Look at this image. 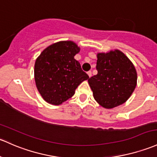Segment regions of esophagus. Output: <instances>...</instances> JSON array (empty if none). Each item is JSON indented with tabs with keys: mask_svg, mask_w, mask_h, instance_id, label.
<instances>
[{
	"mask_svg": "<svg viewBox=\"0 0 157 157\" xmlns=\"http://www.w3.org/2000/svg\"><path fill=\"white\" fill-rule=\"evenodd\" d=\"M87 74H88L89 77H92V71H90L87 72Z\"/></svg>",
	"mask_w": 157,
	"mask_h": 157,
	"instance_id": "34e87169",
	"label": "esophagus"
}]
</instances>
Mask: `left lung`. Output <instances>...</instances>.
Listing matches in <instances>:
<instances>
[{
  "mask_svg": "<svg viewBox=\"0 0 157 157\" xmlns=\"http://www.w3.org/2000/svg\"><path fill=\"white\" fill-rule=\"evenodd\" d=\"M98 74L88 80L95 101L105 108H113L128 99L137 83L133 64L120 50L97 55Z\"/></svg>",
  "mask_w": 157,
  "mask_h": 157,
  "instance_id": "8db88e82",
  "label": "left lung"
}]
</instances>
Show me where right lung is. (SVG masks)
Instances as JSON below:
<instances>
[{"label": "right lung", "instance_id": "1", "mask_svg": "<svg viewBox=\"0 0 157 157\" xmlns=\"http://www.w3.org/2000/svg\"><path fill=\"white\" fill-rule=\"evenodd\" d=\"M80 48L72 41H60L47 47L34 65V79L40 94L55 105L71 98L79 85L89 78L74 56Z\"/></svg>", "mask_w": 157, "mask_h": 157}]
</instances>
